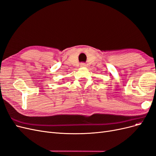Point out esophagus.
Here are the masks:
<instances>
[{
    "label": "esophagus",
    "instance_id": "34e87169",
    "mask_svg": "<svg viewBox=\"0 0 156 156\" xmlns=\"http://www.w3.org/2000/svg\"><path fill=\"white\" fill-rule=\"evenodd\" d=\"M80 66L84 67L86 66V65H85V63H80Z\"/></svg>",
    "mask_w": 156,
    "mask_h": 156
}]
</instances>
